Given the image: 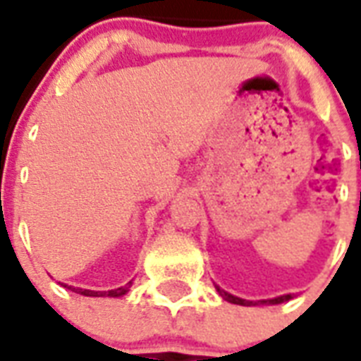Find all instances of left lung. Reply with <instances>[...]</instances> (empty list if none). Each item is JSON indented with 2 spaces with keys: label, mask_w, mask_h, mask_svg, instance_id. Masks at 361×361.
Wrapping results in <instances>:
<instances>
[{
  "label": "left lung",
  "mask_w": 361,
  "mask_h": 361,
  "mask_svg": "<svg viewBox=\"0 0 361 361\" xmlns=\"http://www.w3.org/2000/svg\"><path fill=\"white\" fill-rule=\"evenodd\" d=\"M215 288H217V292H219V296L223 298V300H226V302H231V303H236V305H247V307H251V305H277V303L288 302V300L292 298V294H285V296L274 298V300H258V302H251V300H241V298L238 296H232V294L225 292L217 285H215Z\"/></svg>",
  "instance_id": "left-lung-1"
}]
</instances>
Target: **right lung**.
Here are the masks:
<instances>
[{
  "label": "right lung",
  "instance_id": "right-lung-1",
  "mask_svg": "<svg viewBox=\"0 0 361 361\" xmlns=\"http://www.w3.org/2000/svg\"><path fill=\"white\" fill-rule=\"evenodd\" d=\"M130 283L133 281H129L125 286H120V288H114V290H87V288H78V286H69V285H63L67 286V288H71L73 292H76V294H82V296H92V298H120L123 296V294H127L130 288Z\"/></svg>",
  "mask_w": 361,
  "mask_h": 361
}]
</instances>
